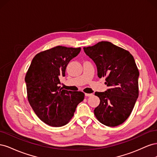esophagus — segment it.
Wrapping results in <instances>:
<instances>
[{
  "label": "esophagus",
  "mask_w": 157,
  "mask_h": 157,
  "mask_svg": "<svg viewBox=\"0 0 157 157\" xmlns=\"http://www.w3.org/2000/svg\"><path fill=\"white\" fill-rule=\"evenodd\" d=\"M93 96V94L85 93V96H86V97H90V96Z\"/></svg>",
  "instance_id": "1"
}]
</instances>
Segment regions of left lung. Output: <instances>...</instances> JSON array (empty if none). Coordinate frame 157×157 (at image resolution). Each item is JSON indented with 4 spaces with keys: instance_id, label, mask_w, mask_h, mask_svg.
I'll list each match as a JSON object with an SVG mask.
<instances>
[{
    "instance_id": "8db88e82",
    "label": "left lung",
    "mask_w": 157,
    "mask_h": 157,
    "mask_svg": "<svg viewBox=\"0 0 157 157\" xmlns=\"http://www.w3.org/2000/svg\"><path fill=\"white\" fill-rule=\"evenodd\" d=\"M83 49L96 65L98 77H105L109 87L103 92H95L100 99L94 111L95 116L107 126L122 124L130 115L139 95L140 73L134 57L108 41Z\"/></svg>"
}]
</instances>
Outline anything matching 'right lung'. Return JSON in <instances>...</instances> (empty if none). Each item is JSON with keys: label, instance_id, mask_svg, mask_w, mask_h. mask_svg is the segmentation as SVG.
I'll use <instances>...</instances> for the list:
<instances>
[{"label": "right lung", "instance_id": "right-lung-1", "mask_svg": "<svg viewBox=\"0 0 157 157\" xmlns=\"http://www.w3.org/2000/svg\"><path fill=\"white\" fill-rule=\"evenodd\" d=\"M81 48L58 46L40 52L33 59L25 81L27 98L33 111L46 124L60 127L72 118L84 94L72 92L59 86L69 61Z\"/></svg>", "mask_w": 157, "mask_h": 157}]
</instances>
